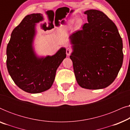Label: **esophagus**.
Masks as SVG:
<instances>
[{
    "label": "esophagus",
    "mask_w": 130,
    "mask_h": 130,
    "mask_svg": "<svg viewBox=\"0 0 130 130\" xmlns=\"http://www.w3.org/2000/svg\"><path fill=\"white\" fill-rule=\"evenodd\" d=\"M72 49H70V48H67L66 49V54H67V56H70V55L71 54V53H72Z\"/></svg>",
    "instance_id": "1"
}]
</instances>
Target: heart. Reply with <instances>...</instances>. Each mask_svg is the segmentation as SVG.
<instances>
[{
  "mask_svg": "<svg viewBox=\"0 0 130 130\" xmlns=\"http://www.w3.org/2000/svg\"><path fill=\"white\" fill-rule=\"evenodd\" d=\"M82 23V20L80 18H79L77 19V20L76 21V27L77 28L79 27V26ZM73 21L72 20H70L68 22H67L66 24L64 25L61 27V30L62 31H67V30L70 29L72 27V26L73 25Z\"/></svg>",
  "mask_w": 130,
  "mask_h": 130,
  "instance_id": "1",
  "label": "heart"
}]
</instances>
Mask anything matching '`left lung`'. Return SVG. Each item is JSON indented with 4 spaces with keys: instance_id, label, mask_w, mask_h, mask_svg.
I'll list each match as a JSON object with an SVG mask.
<instances>
[{
    "instance_id": "left-lung-1",
    "label": "left lung",
    "mask_w": 130,
    "mask_h": 130,
    "mask_svg": "<svg viewBox=\"0 0 130 130\" xmlns=\"http://www.w3.org/2000/svg\"><path fill=\"white\" fill-rule=\"evenodd\" d=\"M85 14L88 22L70 37L74 74L82 88H105L122 66V40L117 26L104 12L90 9Z\"/></svg>"
}]
</instances>
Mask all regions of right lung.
Masks as SVG:
<instances>
[{
  "mask_svg": "<svg viewBox=\"0 0 130 130\" xmlns=\"http://www.w3.org/2000/svg\"><path fill=\"white\" fill-rule=\"evenodd\" d=\"M43 20L41 13L26 16L13 30L6 48V66L14 82L25 92L38 93L49 89L56 70L66 57L65 48L52 56L38 57L32 47L35 24Z\"/></svg>",
  "mask_w": 130,
  "mask_h": 130,
  "instance_id": "add662e5",
  "label": "right lung"
}]
</instances>
